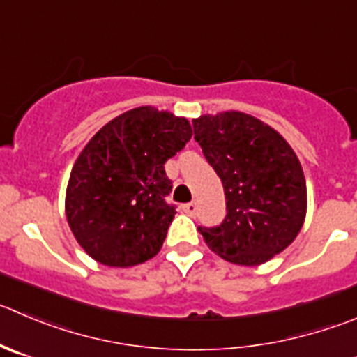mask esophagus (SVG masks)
I'll return each mask as SVG.
<instances>
[{"instance_id": "34e87169", "label": "esophagus", "mask_w": 357, "mask_h": 357, "mask_svg": "<svg viewBox=\"0 0 357 357\" xmlns=\"http://www.w3.org/2000/svg\"><path fill=\"white\" fill-rule=\"evenodd\" d=\"M182 210H184L185 213H189V215H195V213H196V210H198V205H196V202L185 203V205L182 206Z\"/></svg>"}]
</instances>
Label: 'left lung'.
I'll list each match as a JSON object with an SVG mask.
<instances>
[{"label":"left lung","instance_id":"1","mask_svg":"<svg viewBox=\"0 0 357 357\" xmlns=\"http://www.w3.org/2000/svg\"><path fill=\"white\" fill-rule=\"evenodd\" d=\"M195 140L219 175L226 217L202 227L206 245L229 263L256 266L294 242L307 213L296 154L273 128L243 112L192 119Z\"/></svg>","mask_w":357,"mask_h":357}]
</instances>
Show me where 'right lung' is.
<instances>
[{
  "instance_id": "right-lung-1",
  "label": "right lung",
  "mask_w": 357,
  "mask_h": 357,
  "mask_svg": "<svg viewBox=\"0 0 357 357\" xmlns=\"http://www.w3.org/2000/svg\"><path fill=\"white\" fill-rule=\"evenodd\" d=\"M192 137L185 117L154 107L112 119L84 147L66 189V219L98 263L128 268L161 250L175 206L165 162Z\"/></svg>"
}]
</instances>
